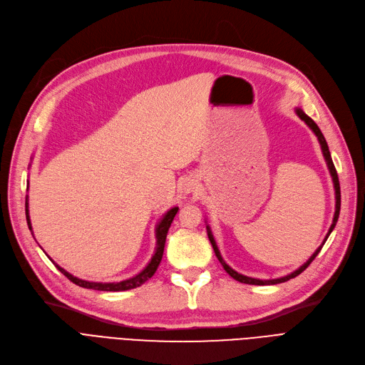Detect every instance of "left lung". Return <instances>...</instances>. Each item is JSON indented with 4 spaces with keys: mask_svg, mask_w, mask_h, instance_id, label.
<instances>
[{
    "mask_svg": "<svg viewBox=\"0 0 365 365\" xmlns=\"http://www.w3.org/2000/svg\"><path fill=\"white\" fill-rule=\"evenodd\" d=\"M296 113H297V115L304 121V123L312 129V132H314V133L318 136V141H319V144H321V150H322V154H324V158H325L327 166H328V169H329V173H331V178H333V182H334V190H336V212H334L333 224H331V227H329V230H328V233H327V236H325V239H324V242H322V245H321V247H319L314 254H312V257L307 259V262H306L303 266H300L297 270H294L292 273H289V274H287V276L277 277V279H264V281H263V279H255V277H250V276H245V274H240V273H237L236 270H233L227 263H225L224 259H222V257H221V254H220V250H218L217 244H215V239H214V236H212V232H211V229H210V225H206L207 237H210V240H211L212 248H214V252H215L217 258L220 259L221 266L224 267V270H225V272H227V273L233 277V279H236V281H239V282H242V284H250V285H274V284L287 282V281L292 279V277L299 276L302 272H304V270L309 267V264H310L312 262H314L315 257L319 254L321 248H322V247H324V244H325V240L328 239L329 233H331V232H333V229L336 227V222H337V220H339V214H340V182H339L337 170H336V168H334V163H333V159H331V154H329V150H328L327 141H325V138H324V135H322L321 129L318 128V125H317L315 121L312 120L307 114H304V111H303L302 108H296Z\"/></svg>",
    "mask_w": 365,
    "mask_h": 365,
    "instance_id": "1",
    "label": "left lung"
}]
</instances>
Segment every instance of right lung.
<instances>
[{
  "instance_id": "1",
  "label": "right lung",
  "mask_w": 365,
  "mask_h": 365,
  "mask_svg": "<svg viewBox=\"0 0 365 365\" xmlns=\"http://www.w3.org/2000/svg\"><path fill=\"white\" fill-rule=\"evenodd\" d=\"M25 212H26V222H28V227L29 230L32 232V227H31V220H29V210H28V196H26V200H25ZM178 212V206L172 207V210H169L163 218L160 220V222L158 224V227H155V239H158V244H155V250H154V254L150 259V263L145 266L144 270H141L138 274H135L133 277H129V279L126 281H120V282H89V281H83V279H78V277L73 276L71 273H68L65 269H62L61 266H58L53 259V264L58 267V270L61 273H63L69 281L74 282L76 285L78 287H83V288H89V289H98V291H126V289H132V288H136V287H141L144 282H147L150 277L155 273V270H158L160 262H162V257H163V251H165V242H166V235H168V230L170 227V224L173 221V218H175Z\"/></svg>"
}]
</instances>
